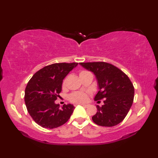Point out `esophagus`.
<instances>
[{
	"label": "esophagus",
	"mask_w": 158,
	"mask_h": 158,
	"mask_svg": "<svg viewBox=\"0 0 158 158\" xmlns=\"http://www.w3.org/2000/svg\"><path fill=\"white\" fill-rule=\"evenodd\" d=\"M81 106H83L84 107H87L88 106V104H84V103H81Z\"/></svg>",
	"instance_id": "34e87169"
}]
</instances>
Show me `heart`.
Segmentation results:
<instances>
[{
  "label": "heart",
  "instance_id": "b5f03b06",
  "mask_svg": "<svg viewBox=\"0 0 158 158\" xmlns=\"http://www.w3.org/2000/svg\"><path fill=\"white\" fill-rule=\"evenodd\" d=\"M87 73V71L85 70H82L80 72V76L82 75L84 73ZM66 84V78L63 81V83H62V86H65ZM88 98V96L87 94H85V93L83 92H74L73 94H71L69 96V99L72 101L73 103H81V102H84L87 100Z\"/></svg>",
  "mask_w": 158,
  "mask_h": 158
}]
</instances>
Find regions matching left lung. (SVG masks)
<instances>
[{
    "instance_id": "obj_1",
    "label": "left lung",
    "mask_w": 158,
    "mask_h": 158,
    "mask_svg": "<svg viewBox=\"0 0 158 158\" xmlns=\"http://www.w3.org/2000/svg\"><path fill=\"white\" fill-rule=\"evenodd\" d=\"M86 70L94 73L98 85L94 100L104 98L103 104L97 106L93 116L95 124L114 127L122 122L128 114L134 101L135 88L128 76L113 64L104 62H81Z\"/></svg>"
}]
</instances>
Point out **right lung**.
<instances>
[{"label": "right lung", "mask_w": 158, "mask_h": 158, "mask_svg": "<svg viewBox=\"0 0 158 158\" xmlns=\"http://www.w3.org/2000/svg\"><path fill=\"white\" fill-rule=\"evenodd\" d=\"M77 64L62 62L47 65L37 71L28 82L24 96L27 111L43 128L62 126L72 115L74 106L69 103L60 108L55 101L60 96L63 79Z\"/></svg>", "instance_id": "1"}]
</instances>
